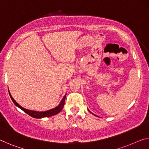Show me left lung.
I'll return each instance as SVG.
<instances>
[{"instance_id":"8db88e82","label":"left lung","mask_w":149,"mask_h":149,"mask_svg":"<svg viewBox=\"0 0 149 149\" xmlns=\"http://www.w3.org/2000/svg\"><path fill=\"white\" fill-rule=\"evenodd\" d=\"M88 111H89V112H90V113H92V114H94V115H95V114H93V113H91V111H89V110H88ZM95 116H96V115H95Z\"/></svg>"}]
</instances>
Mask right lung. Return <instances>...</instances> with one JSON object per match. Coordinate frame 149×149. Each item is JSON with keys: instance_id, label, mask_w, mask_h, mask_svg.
Wrapping results in <instances>:
<instances>
[{"instance_id": "obj_1", "label": "right lung", "mask_w": 149, "mask_h": 149, "mask_svg": "<svg viewBox=\"0 0 149 149\" xmlns=\"http://www.w3.org/2000/svg\"><path fill=\"white\" fill-rule=\"evenodd\" d=\"M8 93H9V95H10L11 100H13V103L15 104L16 106L19 107V109H20L21 110H22L24 113H26V114H28L29 115H30L33 118H44V117H49V116H53V115H55V114H58L60 113V112L62 111V109H63V107H64V104H65V98H66V95L67 94H65V95L64 96L63 99L61 100V101L58 106L56 107L54 109H52L51 110H49V111H32V110H29V109H24L23 107L20 106L19 104H18L17 102H16V100L14 99L13 98L12 96H11L10 92H9L8 91Z\"/></svg>"}]
</instances>
